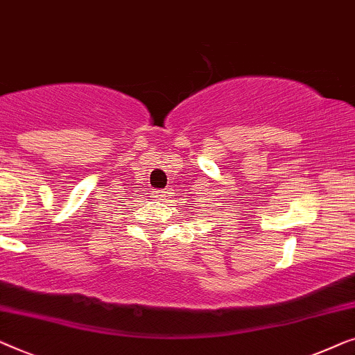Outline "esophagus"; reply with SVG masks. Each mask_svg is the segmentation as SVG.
Segmentation results:
<instances>
[{
	"mask_svg": "<svg viewBox=\"0 0 355 355\" xmlns=\"http://www.w3.org/2000/svg\"><path fill=\"white\" fill-rule=\"evenodd\" d=\"M166 196V191H162V189H156V191H153V198L156 199V201H161Z\"/></svg>",
	"mask_w": 355,
	"mask_h": 355,
	"instance_id": "34e87169",
	"label": "esophagus"
}]
</instances>
